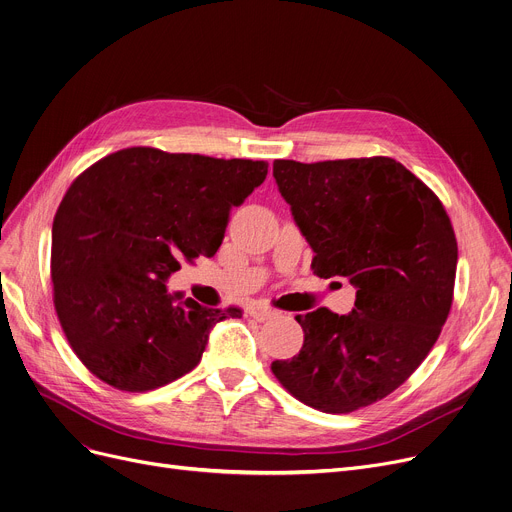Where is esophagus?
Wrapping results in <instances>:
<instances>
[{"mask_svg": "<svg viewBox=\"0 0 512 512\" xmlns=\"http://www.w3.org/2000/svg\"><path fill=\"white\" fill-rule=\"evenodd\" d=\"M249 315L255 319V321H267V319H272L274 315H276V311H272L270 307H261V305H257V307H253V309H249Z\"/></svg>", "mask_w": 512, "mask_h": 512, "instance_id": "34e87169", "label": "esophagus"}]
</instances>
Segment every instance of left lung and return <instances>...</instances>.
I'll return each mask as SVG.
<instances>
[{"instance_id":"1","label":"left lung","mask_w":512,"mask_h":512,"mask_svg":"<svg viewBox=\"0 0 512 512\" xmlns=\"http://www.w3.org/2000/svg\"><path fill=\"white\" fill-rule=\"evenodd\" d=\"M274 178L315 253L313 272L348 280L357 299L348 315H297L301 353L272 371L317 411H357L394 392L436 344L459 259L452 224L440 199L390 157L276 159Z\"/></svg>"}]
</instances>
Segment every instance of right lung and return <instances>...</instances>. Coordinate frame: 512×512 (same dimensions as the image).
<instances>
[{"label": "right lung", "mask_w": 512, "mask_h": 512, "mask_svg": "<svg viewBox=\"0 0 512 512\" xmlns=\"http://www.w3.org/2000/svg\"><path fill=\"white\" fill-rule=\"evenodd\" d=\"M267 164L132 147L80 174L51 228L53 303L76 357L126 392L166 386L197 367L215 324L166 282L182 261L213 257L232 207Z\"/></svg>", "instance_id": "add662e5"}]
</instances>
